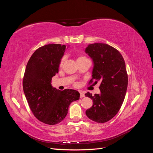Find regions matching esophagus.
<instances>
[{
	"label": "esophagus",
	"instance_id": "esophagus-1",
	"mask_svg": "<svg viewBox=\"0 0 153 153\" xmlns=\"http://www.w3.org/2000/svg\"><path fill=\"white\" fill-rule=\"evenodd\" d=\"M84 97H85V95L82 92H80V98H83Z\"/></svg>",
	"mask_w": 153,
	"mask_h": 153
}]
</instances>
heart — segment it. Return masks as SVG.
Segmentation results:
<instances>
[{"label":"heart","instance_id":"b5f03b06","mask_svg":"<svg viewBox=\"0 0 153 153\" xmlns=\"http://www.w3.org/2000/svg\"><path fill=\"white\" fill-rule=\"evenodd\" d=\"M84 58H85V56H79L78 58H77V60H79L84 59ZM64 60H65V56H63L62 58H61V60H60V66H62V65H63Z\"/></svg>","mask_w":153,"mask_h":153}]
</instances>
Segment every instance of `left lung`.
<instances>
[{
  "label": "left lung",
  "instance_id": "8db88e82",
  "mask_svg": "<svg viewBox=\"0 0 153 153\" xmlns=\"http://www.w3.org/2000/svg\"><path fill=\"white\" fill-rule=\"evenodd\" d=\"M85 53L94 64L89 83L100 82V94H85L93 102L85 113L93 121L105 123L116 116L125 98L128 83L125 61L118 50L105 43L90 44Z\"/></svg>",
  "mask_w": 153,
  "mask_h": 153
}]
</instances>
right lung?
I'll return each mask as SVG.
<instances>
[{
	"label": "right lung",
	"instance_id": "right-lung-1",
	"mask_svg": "<svg viewBox=\"0 0 153 153\" xmlns=\"http://www.w3.org/2000/svg\"><path fill=\"white\" fill-rule=\"evenodd\" d=\"M65 51L66 46L60 44L37 48L28 61L23 79V89L31 110L36 118L48 125L62 121L71 102L80 96L77 91H60L51 85Z\"/></svg>",
	"mask_w": 153,
	"mask_h": 153
}]
</instances>
